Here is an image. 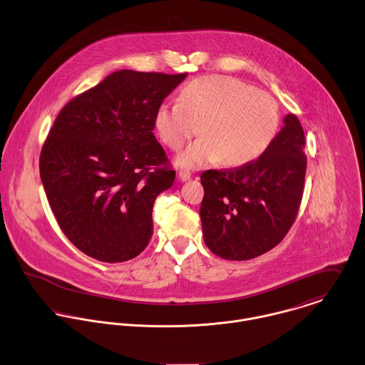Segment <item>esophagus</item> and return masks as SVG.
<instances>
[{
    "instance_id": "1",
    "label": "esophagus",
    "mask_w": 365,
    "mask_h": 365,
    "mask_svg": "<svg viewBox=\"0 0 365 365\" xmlns=\"http://www.w3.org/2000/svg\"><path fill=\"white\" fill-rule=\"evenodd\" d=\"M179 179H180L182 182L189 180V179H190V172H187V170H180V172H179Z\"/></svg>"
}]
</instances>
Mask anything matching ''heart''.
Segmentation results:
<instances>
[{"mask_svg": "<svg viewBox=\"0 0 365 365\" xmlns=\"http://www.w3.org/2000/svg\"><path fill=\"white\" fill-rule=\"evenodd\" d=\"M279 126L280 109L270 93L225 75L190 81L180 102H163L155 113V129L172 150L199 132L203 136L178 159L189 169L215 160L230 168L247 165L269 149Z\"/></svg>", "mask_w": 365, "mask_h": 365, "instance_id": "heart-1", "label": "heart"}]
</instances>
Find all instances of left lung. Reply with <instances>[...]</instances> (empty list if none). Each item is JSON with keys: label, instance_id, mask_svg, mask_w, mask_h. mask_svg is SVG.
<instances>
[{"label": "left lung", "instance_id": "8db88e82", "mask_svg": "<svg viewBox=\"0 0 365 365\" xmlns=\"http://www.w3.org/2000/svg\"><path fill=\"white\" fill-rule=\"evenodd\" d=\"M306 136L289 113L283 129L256 160L202 173L206 246L226 260H250L276 247L293 226L304 192Z\"/></svg>", "mask_w": 365, "mask_h": 365}]
</instances>
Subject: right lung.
I'll return each mask as SVG.
<instances>
[{"label": "right lung", "mask_w": 365, "mask_h": 365, "mask_svg": "<svg viewBox=\"0 0 365 365\" xmlns=\"http://www.w3.org/2000/svg\"><path fill=\"white\" fill-rule=\"evenodd\" d=\"M186 75L115 71L58 113L39 175L61 230L86 256L122 263L148 246L155 199L176 176L155 113Z\"/></svg>", "instance_id": "right-lung-1"}]
</instances>
